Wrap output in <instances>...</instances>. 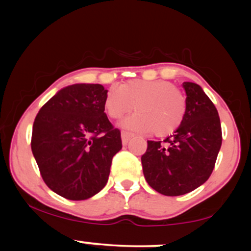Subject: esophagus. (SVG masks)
<instances>
[{
	"label": "esophagus",
	"instance_id": "1",
	"mask_svg": "<svg viewBox=\"0 0 251 251\" xmlns=\"http://www.w3.org/2000/svg\"><path fill=\"white\" fill-rule=\"evenodd\" d=\"M132 137H133V134L132 133H129V132H126V131H123L122 132V140H123L124 145H126Z\"/></svg>",
	"mask_w": 251,
	"mask_h": 251
}]
</instances>
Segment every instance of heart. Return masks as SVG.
<instances>
[{"label": "heart", "instance_id": "1", "mask_svg": "<svg viewBox=\"0 0 251 251\" xmlns=\"http://www.w3.org/2000/svg\"><path fill=\"white\" fill-rule=\"evenodd\" d=\"M105 111L111 119L135 112L122 123L125 128L155 135L171 134L183 123L186 113V97L166 80L132 79L120 87L112 86L105 96Z\"/></svg>", "mask_w": 251, "mask_h": 251}]
</instances>
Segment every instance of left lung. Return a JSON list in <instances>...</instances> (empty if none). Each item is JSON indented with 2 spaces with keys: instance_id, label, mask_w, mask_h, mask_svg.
Instances as JSON below:
<instances>
[{
  "instance_id": "left-lung-1",
  "label": "left lung",
  "mask_w": 251,
  "mask_h": 251,
  "mask_svg": "<svg viewBox=\"0 0 251 251\" xmlns=\"http://www.w3.org/2000/svg\"><path fill=\"white\" fill-rule=\"evenodd\" d=\"M186 113L183 123L163 142L149 140L142 155L143 172L152 189L165 196L194 191L212 174L222 145L217 108L201 86L184 82Z\"/></svg>"
}]
</instances>
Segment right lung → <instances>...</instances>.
I'll return each mask as SVG.
<instances>
[{"mask_svg": "<svg viewBox=\"0 0 251 251\" xmlns=\"http://www.w3.org/2000/svg\"><path fill=\"white\" fill-rule=\"evenodd\" d=\"M107 89L75 83L60 89L39 111L31 151L46 185L71 201L92 197L106 185L112 158L123 144L105 113Z\"/></svg>", "mask_w": 251, "mask_h": 251, "instance_id": "add662e5", "label": "right lung"}]
</instances>
